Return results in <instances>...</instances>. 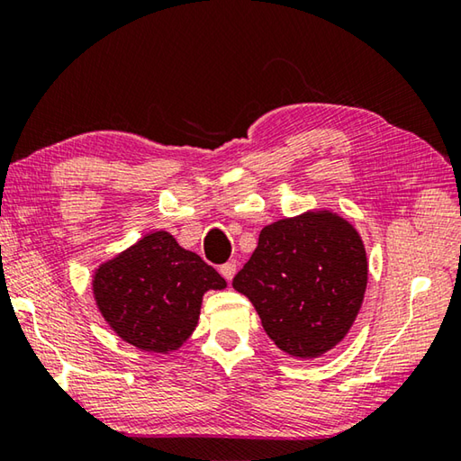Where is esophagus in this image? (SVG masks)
I'll list each match as a JSON object with an SVG mask.
<instances>
[{
  "mask_svg": "<svg viewBox=\"0 0 461 461\" xmlns=\"http://www.w3.org/2000/svg\"><path fill=\"white\" fill-rule=\"evenodd\" d=\"M236 264H233V262H225L223 264V267H220V272H221V276L225 278V280H228V283H231V278L233 276H236Z\"/></svg>",
  "mask_w": 461,
  "mask_h": 461,
  "instance_id": "obj_1",
  "label": "esophagus"
}]
</instances>
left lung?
<instances>
[{"label": "left lung", "instance_id": "obj_1", "mask_svg": "<svg viewBox=\"0 0 461 461\" xmlns=\"http://www.w3.org/2000/svg\"><path fill=\"white\" fill-rule=\"evenodd\" d=\"M368 260L360 233L331 212L267 225L233 278L288 356L319 357L346 338L362 307Z\"/></svg>", "mask_w": 461, "mask_h": 461}]
</instances>
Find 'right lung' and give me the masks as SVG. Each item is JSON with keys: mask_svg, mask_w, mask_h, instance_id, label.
<instances>
[{"mask_svg": "<svg viewBox=\"0 0 461 461\" xmlns=\"http://www.w3.org/2000/svg\"><path fill=\"white\" fill-rule=\"evenodd\" d=\"M209 288H225L220 272L168 231L148 233L93 276V294L109 327L154 354L173 352L189 339Z\"/></svg>", "mask_w": 461, "mask_h": 461, "instance_id": "1", "label": "right lung"}]
</instances>
